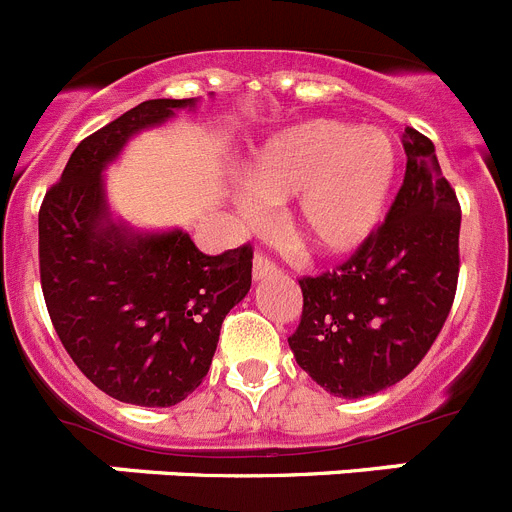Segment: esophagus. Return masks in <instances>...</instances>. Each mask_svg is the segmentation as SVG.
Wrapping results in <instances>:
<instances>
[{"label":"esophagus","instance_id":"1","mask_svg":"<svg viewBox=\"0 0 512 512\" xmlns=\"http://www.w3.org/2000/svg\"><path fill=\"white\" fill-rule=\"evenodd\" d=\"M274 274H279V266L269 256H264V253H256V259H253V279L259 282V279L274 277Z\"/></svg>","mask_w":512,"mask_h":512}]
</instances>
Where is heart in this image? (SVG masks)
<instances>
[{
	"instance_id": "heart-1",
	"label": "heart",
	"mask_w": 512,
	"mask_h": 512,
	"mask_svg": "<svg viewBox=\"0 0 512 512\" xmlns=\"http://www.w3.org/2000/svg\"><path fill=\"white\" fill-rule=\"evenodd\" d=\"M397 171L392 138L351 122L307 120L271 138L251 156L248 182L235 202L251 220L264 200L289 207V233L305 248L338 256L359 248L382 220Z\"/></svg>"
}]
</instances>
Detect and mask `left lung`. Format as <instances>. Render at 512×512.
<instances>
[{
  "instance_id": "obj_1",
  "label": "left lung",
  "mask_w": 512,
  "mask_h": 512,
  "mask_svg": "<svg viewBox=\"0 0 512 512\" xmlns=\"http://www.w3.org/2000/svg\"><path fill=\"white\" fill-rule=\"evenodd\" d=\"M405 179L387 220L318 277H302L297 364L330 395L382 392L408 377L441 333L459 282L461 207L423 133L405 128Z\"/></svg>"
}]
</instances>
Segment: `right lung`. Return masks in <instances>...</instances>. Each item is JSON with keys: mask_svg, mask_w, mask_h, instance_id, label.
<instances>
[{"mask_svg": "<svg viewBox=\"0 0 512 512\" xmlns=\"http://www.w3.org/2000/svg\"><path fill=\"white\" fill-rule=\"evenodd\" d=\"M194 99H148L84 138L38 215L40 284L63 348L110 397L171 408L192 395L220 325L251 289V243L207 256L184 230L115 223L102 171L140 130Z\"/></svg>", "mask_w": 512, "mask_h": 512, "instance_id": "1", "label": "right lung"}]
</instances>
